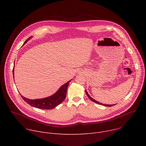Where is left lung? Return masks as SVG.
I'll use <instances>...</instances> for the list:
<instances>
[{
  "mask_svg": "<svg viewBox=\"0 0 146 146\" xmlns=\"http://www.w3.org/2000/svg\"><path fill=\"white\" fill-rule=\"evenodd\" d=\"M86 93L87 95L88 96V97L90 98V99L91 100H92V102H95V103H98V104H100V105H103V106H107V107H111V106H114V105H104V104H102V103H99V102H98V101L95 100V99H94L93 98H92L89 95V94H88V92H87L86 91Z\"/></svg>",
  "mask_w": 146,
  "mask_h": 146,
  "instance_id": "8db88e82",
  "label": "left lung"
}]
</instances>
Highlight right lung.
Here are the masks:
<instances>
[{
  "instance_id": "add662e5",
  "label": "right lung",
  "mask_w": 146,
  "mask_h": 146,
  "mask_svg": "<svg viewBox=\"0 0 146 146\" xmlns=\"http://www.w3.org/2000/svg\"><path fill=\"white\" fill-rule=\"evenodd\" d=\"M31 38L30 37L28 38L24 43L23 45H24L28 40ZM14 68L13 69V74L14 76ZM71 81V80L69 81L64 85L60 87V88L58 90V91L52 95V96H50L47 98H43V99H29L28 98H26L21 95V98L27 103L29 105H30L31 106L38 108L40 109H44V110H50L55 108L56 106L59 105L62 102H63L66 96V92H67V88L69 84V82Z\"/></svg>"
}]
</instances>
